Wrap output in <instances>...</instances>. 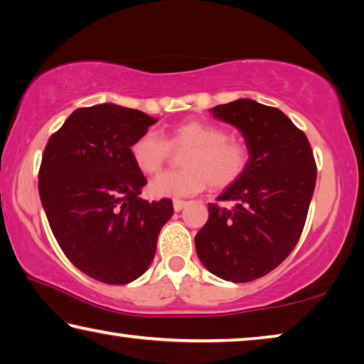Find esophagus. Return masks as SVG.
Listing matches in <instances>:
<instances>
[{"mask_svg":"<svg viewBox=\"0 0 364 364\" xmlns=\"http://www.w3.org/2000/svg\"><path fill=\"white\" fill-rule=\"evenodd\" d=\"M184 207H186V200H180V199H175V200H173V209H175L176 212L183 210Z\"/></svg>","mask_w":364,"mask_h":364,"instance_id":"obj_1","label":"esophagus"}]
</instances>
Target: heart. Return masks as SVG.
<instances>
[{
  "instance_id": "obj_1",
  "label": "heart",
  "mask_w": 364,
  "mask_h": 364,
  "mask_svg": "<svg viewBox=\"0 0 364 364\" xmlns=\"http://www.w3.org/2000/svg\"><path fill=\"white\" fill-rule=\"evenodd\" d=\"M184 168L166 171L149 186L154 198H186L203 191L207 184L215 191L240 181L251 161V151L243 141L230 137L222 126L189 119L166 131L165 139L149 131L132 142L131 157L144 175H157L168 161L171 151H184Z\"/></svg>"
}]
</instances>
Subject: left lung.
<instances>
[{
    "instance_id": "8db88e82",
    "label": "left lung",
    "mask_w": 364,
    "mask_h": 364,
    "mask_svg": "<svg viewBox=\"0 0 364 364\" xmlns=\"http://www.w3.org/2000/svg\"><path fill=\"white\" fill-rule=\"evenodd\" d=\"M236 126L251 151L246 173L209 204L196 235L200 262L223 280L245 284L267 275L296 246L308 217L317 168L306 134L279 108L240 99L212 108Z\"/></svg>"
}]
</instances>
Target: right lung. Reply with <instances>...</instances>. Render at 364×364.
<instances>
[{
    "instance_id": "add662e5",
    "label": "right lung",
    "mask_w": 364,
    "mask_h": 364,
    "mask_svg": "<svg viewBox=\"0 0 364 364\" xmlns=\"http://www.w3.org/2000/svg\"><path fill=\"white\" fill-rule=\"evenodd\" d=\"M157 118L114 103L77 108L47 142L38 193L66 257L92 279L124 285L146 272L173 215L139 198L147 180L131 146Z\"/></svg>"
}]
</instances>
